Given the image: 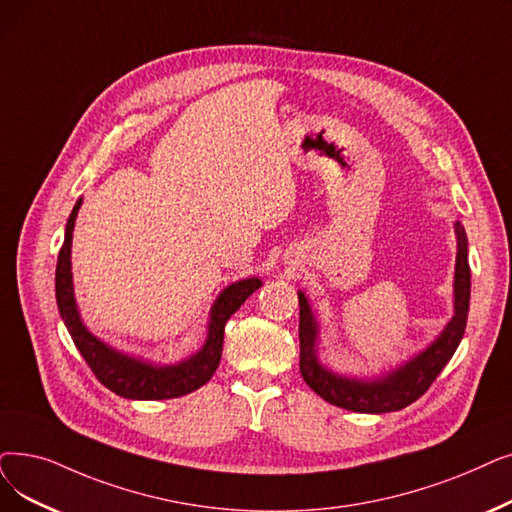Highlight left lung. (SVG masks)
<instances>
[{
    "mask_svg": "<svg viewBox=\"0 0 512 512\" xmlns=\"http://www.w3.org/2000/svg\"><path fill=\"white\" fill-rule=\"evenodd\" d=\"M456 232V265H454V316L425 349L414 353L406 362L383 370L376 376H347L324 366L318 358L320 322L303 291L299 295V343L301 360L299 370L303 381L328 404L362 414H385L410 406L425 393L437 374L446 368L458 349L471 301V268H469V240L460 221L454 224Z\"/></svg>",
    "mask_w": 512,
    "mask_h": 512,
    "instance_id": "left-lung-1",
    "label": "left lung"
}]
</instances>
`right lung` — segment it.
<instances>
[{"instance_id": "add662e5", "label": "right lung", "mask_w": 512, "mask_h": 512, "mask_svg": "<svg viewBox=\"0 0 512 512\" xmlns=\"http://www.w3.org/2000/svg\"><path fill=\"white\" fill-rule=\"evenodd\" d=\"M81 203L83 198H79L75 203L69 221H66L64 242L56 263V303L60 318L66 330H69L75 347L83 355V360L92 368L96 379L104 387L127 399H171L203 387L219 366L226 322L263 284L261 278L251 276L236 280L215 297L209 309L205 343L201 349L190 353L188 358L173 364H161L154 360L138 358V355H129L98 339L94 332L83 324L79 314L73 286L71 247L75 219L81 209Z\"/></svg>"}]
</instances>
